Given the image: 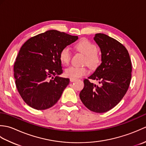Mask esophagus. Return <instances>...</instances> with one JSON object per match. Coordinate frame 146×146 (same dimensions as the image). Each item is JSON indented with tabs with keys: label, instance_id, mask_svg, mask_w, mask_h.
<instances>
[{
	"label": "esophagus",
	"instance_id": "obj_1",
	"mask_svg": "<svg viewBox=\"0 0 146 146\" xmlns=\"http://www.w3.org/2000/svg\"><path fill=\"white\" fill-rule=\"evenodd\" d=\"M70 82H75V80H76V79H73V78H70Z\"/></svg>",
	"mask_w": 146,
	"mask_h": 146
}]
</instances>
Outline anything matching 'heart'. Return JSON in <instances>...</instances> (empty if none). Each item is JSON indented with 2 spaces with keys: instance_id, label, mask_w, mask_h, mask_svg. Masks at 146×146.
<instances>
[{
  "instance_id": "heart-1",
  "label": "heart",
  "mask_w": 146,
  "mask_h": 146,
  "mask_svg": "<svg viewBox=\"0 0 146 146\" xmlns=\"http://www.w3.org/2000/svg\"><path fill=\"white\" fill-rule=\"evenodd\" d=\"M78 51L86 56V63L92 67L96 66L100 61V56L97 52V47L89 41L88 40L83 39L80 41L75 46ZM71 51L70 48L64 47L61 49L59 57L62 63L68 64L71 60ZM88 73L87 68L85 67H78L71 66L67 68L64 71L66 76L70 78L77 79L81 78Z\"/></svg>"
}]
</instances>
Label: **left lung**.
<instances>
[{"instance_id": "8db88e82", "label": "left lung", "mask_w": 146, "mask_h": 146, "mask_svg": "<svg viewBox=\"0 0 146 146\" xmlns=\"http://www.w3.org/2000/svg\"><path fill=\"white\" fill-rule=\"evenodd\" d=\"M94 39L100 48L102 63L88 78L98 80L99 85L85 79L80 98L90 110L104 113L115 107L125 95L132 63L128 51L116 39L102 33L96 34Z\"/></svg>"}]
</instances>
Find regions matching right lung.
I'll list each match as a JSON object with an SVG mask.
<instances>
[{
	"instance_id": "obj_1",
	"label": "right lung",
	"mask_w": 146,
	"mask_h": 146,
	"mask_svg": "<svg viewBox=\"0 0 146 146\" xmlns=\"http://www.w3.org/2000/svg\"><path fill=\"white\" fill-rule=\"evenodd\" d=\"M56 30L47 31L22 46L14 65L15 85L21 97L35 109L46 110L56 104L70 79L63 73L60 52L78 39Z\"/></svg>"
}]
</instances>
